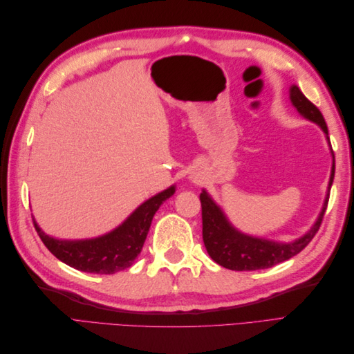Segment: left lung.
Wrapping results in <instances>:
<instances>
[{
    "instance_id": "8db88e82",
    "label": "left lung",
    "mask_w": 354,
    "mask_h": 354,
    "mask_svg": "<svg viewBox=\"0 0 354 354\" xmlns=\"http://www.w3.org/2000/svg\"><path fill=\"white\" fill-rule=\"evenodd\" d=\"M289 97H291L294 108H297L299 115L307 118L308 121L316 122L322 128L328 138V127L324 115L306 97L297 85H292L291 90H289ZM334 174L335 160L330 169L329 189L332 186V181H334ZM199 199L202 207V238L211 259L229 270L250 272L269 269V267L289 260L306 248L310 241L315 238L320 224H322L329 201V190L325 198L324 208L320 211L313 227L304 236L295 239L291 243L274 242L243 234L232 226L221 208L209 198L205 190H202Z\"/></svg>"
}]
</instances>
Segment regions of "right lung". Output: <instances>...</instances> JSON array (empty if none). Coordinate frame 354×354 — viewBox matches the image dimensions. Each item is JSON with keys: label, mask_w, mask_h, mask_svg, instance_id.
Here are the masks:
<instances>
[{"label": "right lung", "mask_w": 354, "mask_h": 354, "mask_svg": "<svg viewBox=\"0 0 354 354\" xmlns=\"http://www.w3.org/2000/svg\"><path fill=\"white\" fill-rule=\"evenodd\" d=\"M174 192L176 187L171 186L147 199L120 227L100 238L62 241L46 234L38 227L35 220L34 226L42 243L60 261L81 272L113 274L128 269L134 263L136 257L143 248L155 212L162 205V202L174 195Z\"/></svg>", "instance_id": "1"}]
</instances>
